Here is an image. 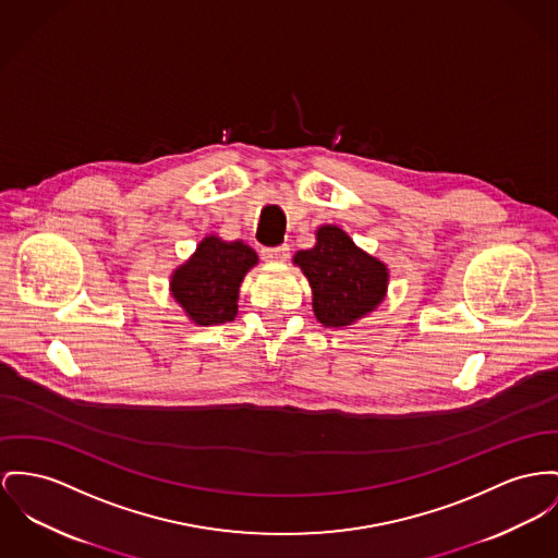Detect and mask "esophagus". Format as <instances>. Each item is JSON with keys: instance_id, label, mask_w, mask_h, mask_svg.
<instances>
[{"instance_id": "34e87169", "label": "esophagus", "mask_w": 558, "mask_h": 558, "mask_svg": "<svg viewBox=\"0 0 558 558\" xmlns=\"http://www.w3.org/2000/svg\"><path fill=\"white\" fill-rule=\"evenodd\" d=\"M262 256L266 260H286L290 256V247L288 245H277V247H264Z\"/></svg>"}]
</instances>
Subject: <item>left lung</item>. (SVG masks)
I'll return each instance as SVG.
<instances>
[{
    "label": "left lung",
    "mask_w": 558,
    "mask_h": 558,
    "mask_svg": "<svg viewBox=\"0 0 558 558\" xmlns=\"http://www.w3.org/2000/svg\"><path fill=\"white\" fill-rule=\"evenodd\" d=\"M294 262L311 283L313 311L324 326H349L385 298V264L355 247L336 226L319 228L317 245L298 252Z\"/></svg>",
    "instance_id": "obj_1"
}]
</instances>
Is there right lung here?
I'll return each instance as SVG.
<instances>
[{
  "mask_svg": "<svg viewBox=\"0 0 558 558\" xmlns=\"http://www.w3.org/2000/svg\"><path fill=\"white\" fill-rule=\"evenodd\" d=\"M256 262L258 256L245 243L207 236L194 256L173 272L171 292L198 326L232 322L239 286Z\"/></svg>",
  "mask_w": 558,
  "mask_h": 558,
  "instance_id": "add662e5",
  "label": "right lung"
}]
</instances>
